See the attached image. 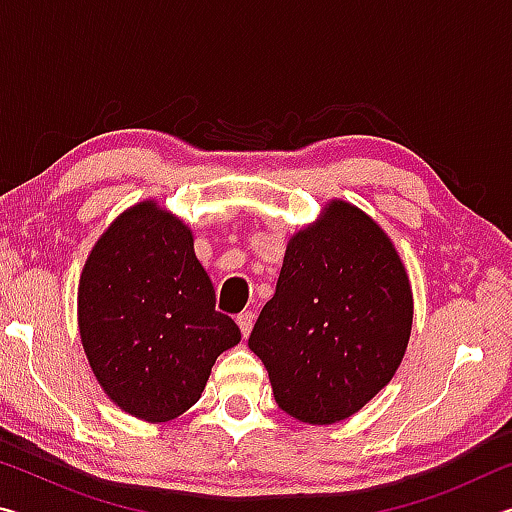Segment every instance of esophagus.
Returning <instances> with one entry per match:
<instances>
[{"label": "esophagus", "mask_w": 512, "mask_h": 512, "mask_svg": "<svg viewBox=\"0 0 512 512\" xmlns=\"http://www.w3.org/2000/svg\"><path fill=\"white\" fill-rule=\"evenodd\" d=\"M237 325L241 329V334L248 336L250 329H253V325H255V314H253V311H241V314L237 316Z\"/></svg>", "instance_id": "obj_1"}]
</instances>
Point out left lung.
<instances>
[{"mask_svg": "<svg viewBox=\"0 0 512 512\" xmlns=\"http://www.w3.org/2000/svg\"><path fill=\"white\" fill-rule=\"evenodd\" d=\"M411 325V282L391 237L357 205L334 198L289 239L248 348L284 413L334 424L388 386Z\"/></svg>", "mask_w": 512, "mask_h": 512, "instance_id": "left-lung-1", "label": "left lung"}]
</instances>
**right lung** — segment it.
<instances>
[{"mask_svg": "<svg viewBox=\"0 0 512 512\" xmlns=\"http://www.w3.org/2000/svg\"><path fill=\"white\" fill-rule=\"evenodd\" d=\"M192 228L146 198L92 246L79 280V334L90 368L121 411L169 422L198 402L216 357L241 332L214 309Z\"/></svg>", "mask_w": 512, "mask_h": 512, "instance_id": "obj_1", "label": "right lung"}]
</instances>
